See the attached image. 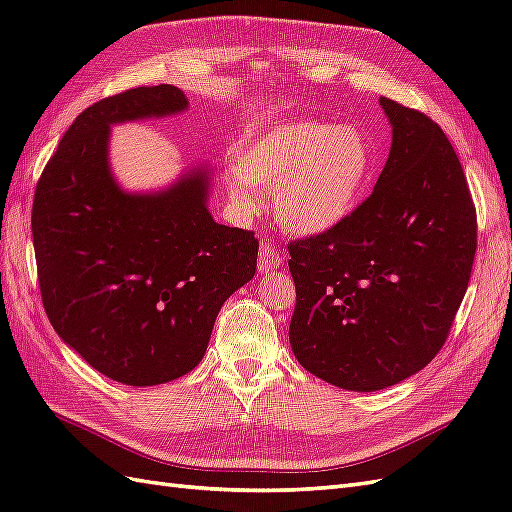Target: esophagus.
Segmentation results:
<instances>
[{"instance_id": "obj_1", "label": "esophagus", "mask_w": 512, "mask_h": 512, "mask_svg": "<svg viewBox=\"0 0 512 512\" xmlns=\"http://www.w3.org/2000/svg\"><path fill=\"white\" fill-rule=\"evenodd\" d=\"M282 265V254L280 249L276 245L271 243H263L260 245V252H258V269L267 273V271H273L278 269Z\"/></svg>"}]
</instances>
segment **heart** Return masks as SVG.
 I'll use <instances>...</instances> for the list:
<instances>
[{"label": "heart", "mask_w": 512, "mask_h": 512, "mask_svg": "<svg viewBox=\"0 0 512 512\" xmlns=\"http://www.w3.org/2000/svg\"><path fill=\"white\" fill-rule=\"evenodd\" d=\"M376 154L356 126L291 121L239 147L230 197L249 208L254 193L273 191V210L286 230L321 234L350 217L373 180Z\"/></svg>", "instance_id": "heart-1"}]
</instances>
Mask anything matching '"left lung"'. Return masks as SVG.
I'll use <instances>...</instances> for the list:
<instances>
[{"mask_svg":"<svg viewBox=\"0 0 512 512\" xmlns=\"http://www.w3.org/2000/svg\"><path fill=\"white\" fill-rule=\"evenodd\" d=\"M380 104L393 143L376 189L336 228L289 243L293 354L347 391L393 386L441 352L478 247L465 171L439 123Z\"/></svg>","mask_w":512,"mask_h":512,"instance_id":"left-lung-1","label":"left lung"}]
</instances>
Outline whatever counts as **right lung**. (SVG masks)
<instances>
[{
    "instance_id": "right-lung-1",
    "label": "right lung",
    "mask_w": 512,
    "mask_h": 512,
    "mask_svg": "<svg viewBox=\"0 0 512 512\" xmlns=\"http://www.w3.org/2000/svg\"><path fill=\"white\" fill-rule=\"evenodd\" d=\"M184 108L171 84L99 99L71 123L34 191L47 319L93 369L130 386L195 369L223 302L256 273L258 239L210 217L206 171L154 195L123 193L110 176L112 123Z\"/></svg>"
}]
</instances>
